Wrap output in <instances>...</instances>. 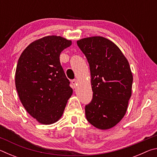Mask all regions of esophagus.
<instances>
[{
	"mask_svg": "<svg viewBox=\"0 0 157 157\" xmlns=\"http://www.w3.org/2000/svg\"><path fill=\"white\" fill-rule=\"evenodd\" d=\"M72 84L74 88H76V86H78V80L77 79H73L72 81Z\"/></svg>",
	"mask_w": 157,
	"mask_h": 157,
	"instance_id": "esophagus-1",
	"label": "esophagus"
}]
</instances>
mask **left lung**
Returning <instances> with one entry per match:
<instances>
[{"label":"left lung","mask_w":157,"mask_h":157,"mask_svg":"<svg viewBox=\"0 0 157 157\" xmlns=\"http://www.w3.org/2000/svg\"><path fill=\"white\" fill-rule=\"evenodd\" d=\"M91 71L93 99L85 107L86 118L102 130L116 126L125 115L132 95L133 75L128 60L109 39L95 36L79 39Z\"/></svg>","instance_id":"8db88e82"}]
</instances>
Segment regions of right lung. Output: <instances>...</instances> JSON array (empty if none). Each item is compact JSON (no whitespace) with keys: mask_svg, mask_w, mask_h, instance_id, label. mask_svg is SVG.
Returning <instances> with one entry per match:
<instances>
[{"mask_svg":"<svg viewBox=\"0 0 157 157\" xmlns=\"http://www.w3.org/2000/svg\"><path fill=\"white\" fill-rule=\"evenodd\" d=\"M72 41L50 35L25 48L18 59L15 85L27 112L39 123H56L64 111L73 89L61 66V52Z\"/></svg>","mask_w":157,"mask_h":157,"instance_id":"right-lung-1","label":"right lung"}]
</instances>
